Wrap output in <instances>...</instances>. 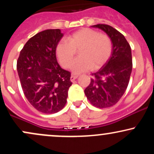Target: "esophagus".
I'll return each instance as SVG.
<instances>
[{"label":"esophagus","mask_w":154,"mask_h":154,"mask_svg":"<svg viewBox=\"0 0 154 154\" xmlns=\"http://www.w3.org/2000/svg\"><path fill=\"white\" fill-rule=\"evenodd\" d=\"M77 77H77V75H72L71 77H70V79H71L72 82H73V81L75 80V79H77Z\"/></svg>","instance_id":"obj_1"}]
</instances>
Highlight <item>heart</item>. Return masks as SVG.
Returning a JSON list of instances; mask_svg holds the SVG:
<instances>
[{
    "mask_svg": "<svg viewBox=\"0 0 154 154\" xmlns=\"http://www.w3.org/2000/svg\"><path fill=\"white\" fill-rule=\"evenodd\" d=\"M112 42L109 35L91 28H82L61 40L56 47L57 59L63 67L70 68L79 51L80 57L72 65L75 74L98 69L107 62L112 53Z\"/></svg>",
    "mask_w": 154,
    "mask_h": 154,
    "instance_id": "1",
    "label": "heart"
}]
</instances>
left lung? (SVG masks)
I'll return each instance as SVG.
<instances>
[{
  "label": "left lung",
  "mask_w": 154,
  "mask_h": 154,
  "mask_svg": "<svg viewBox=\"0 0 154 154\" xmlns=\"http://www.w3.org/2000/svg\"><path fill=\"white\" fill-rule=\"evenodd\" d=\"M92 26L105 32L113 44L111 57L98 72L92 74L91 83L85 90L92 105L104 109L115 105L128 88L132 69L131 48L125 36L112 26Z\"/></svg>",
  "instance_id": "1"
}]
</instances>
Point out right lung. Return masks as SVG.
Instances as JSON below:
<instances>
[{"mask_svg": "<svg viewBox=\"0 0 154 154\" xmlns=\"http://www.w3.org/2000/svg\"><path fill=\"white\" fill-rule=\"evenodd\" d=\"M63 34L59 29L38 32L26 42L17 60V72L26 99L44 114H54L64 107L71 73L56 59V47Z\"/></svg>", "mask_w": 154, "mask_h": 154, "instance_id": "add662e5", "label": "right lung"}]
</instances>
